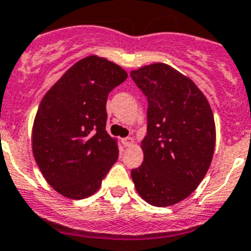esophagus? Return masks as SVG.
I'll return each instance as SVG.
<instances>
[{
    "mask_svg": "<svg viewBox=\"0 0 251 251\" xmlns=\"http://www.w3.org/2000/svg\"><path fill=\"white\" fill-rule=\"evenodd\" d=\"M134 144H135V139L134 138H125V139H124V145H125L126 148L132 147Z\"/></svg>",
    "mask_w": 251,
    "mask_h": 251,
    "instance_id": "obj_1",
    "label": "esophagus"
}]
</instances>
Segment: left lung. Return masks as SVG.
Returning <instances> with one entry per match:
<instances>
[{
    "instance_id": "obj_1",
    "label": "left lung",
    "mask_w": 251,
    "mask_h": 251,
    "mask_svg": "<svg viewBox=\"0 0 251 251\" xmlns=\"http://www.w3.org/2000/svg\"><path fill=\"white\" fill-rule=\"evenodd\" d=\"M130 75L149 103L144 162L131 178L144 201L172 206L188 197L210 168L216 143L212 110L195 82L165 63Z\"/></svg>"
}]
</instances>
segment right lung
<instances>
[{
	"instance_id": "1",
	"label": "right lung",
	"mask_w": 251,
	"mask_h": 251,
	"mask_svg": "<svg viewBox=\"0 0 251 251\" xmlns=\"http://www.w3.org/2000/svg\"><path fill=\"white\" fill-rule=\"evenodd\" d=\"M126 78L120 65L89 55L72 65L41 100L32 125V154L59 195L92 196L117 160V140L106 131V102Z\"/></svg>"
}]
</instances>
